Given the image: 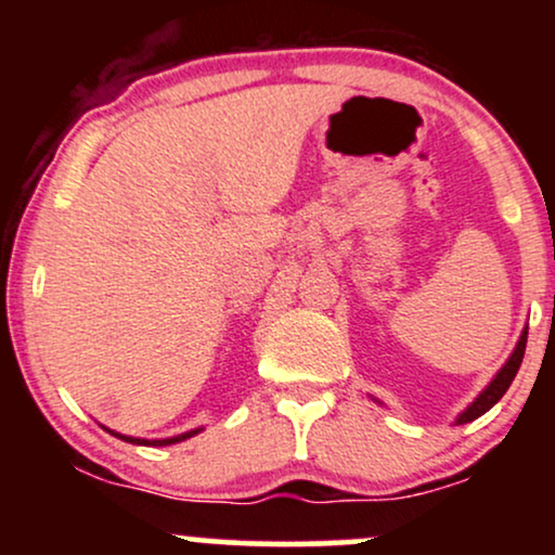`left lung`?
<instances>
[{"label":"left lung","instance_id":"1","mask_svg":"<svg viewBox=\"0 0 555 555\" xmlns=\"http://www.w3.org/2000/svg\"><path fill=\"white\" fill-rule=\"evenodd\" d=\"M525 347H527V331H521L519 344H517V349H514L512 358H508L506 365L501 367L499 375H495V378L490 380V386L486 388V391H482L480 397H477V399L473 401V404H469L467 410L462 412L460 417H456V423H460V425H462V423H473V420H477L480 415H486L490 406H493L495 401H499V399L503 397V393H506V388L512 386L514 375H517V371H519L521 358H525Z\"/></svg>","mask_w":555,"mask_h":555}]
</instances>
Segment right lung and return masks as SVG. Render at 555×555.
I'll list each match as a JSON object with an SVG mask.
<instances>
[{"label": "right lung", "instance_id": "right-lung-1", "mask_svg": "<svg viewBox=\"0 0 555 555\" xmlns=\"http://www.w3.org/2000/svg\"><path fill=\"white\" fill-rule=\"evenodd\" d=\"M195 433H201V430H190V433H182V436H175V438H162V441H140V438L119 436V433H114V436H119V438H122V441H130V443H154V446H169V443H180V441H184V438L195 436Z\"/></svg>", "mask_w": 555, "mask_h": 555}]
</instances>
